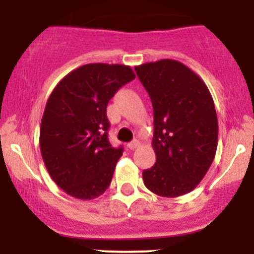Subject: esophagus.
Segmentation results:
<instances>
[{
	"instance_id": "esophagus-1",
	"label": "esophagus",
	"mask_w": 254,
	"mask_h": 254,
	"mask_svg": "<svg viewBox=\"0 0 254 254\" xmlns=\"http://www.w3.org/2000/svg\"><path fill=\"white\" fill-rule=\"evenodd\" d=\"M140 146V141L139 140H132L131 142L127 143V147L130 148V150H135V148H137Z\"/></svg>"
}]
</instances>
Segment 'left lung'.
I'll return each instance as SVG.
<instances>
[{"instance_id": "8db88e82", "label": "left lung", "mask_w": 254, "mask_h": 254, "mask_svg": "<svg viewBox=\"0 0 254 254\" xmlns=\"http://www.w3.org/2000/svg\"><path fill=\"white\" fill-rule=\"evenodd\" d=\"M153 108L156 162L142 172L146 188L176 198L193 190L209 171L217 148V115L204 81L172 59L135 66Z\"/></svg>"}]
</instances>
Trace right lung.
<instances>
[{
  "label": "right lung",
  "instance_id": "right-lung-1",
  "mask_svg": "<svg viewBox=\"0 0 254 254\" xmlns=\"http://www.w3.org/2000/svg\"><path fill=\"white\" fill-rule=\"evenodd\" d=\"M135 78L130 66L87 64L65 76L49 96L39 145L51 179L81 200L98 198L111 184L123 147L108 140L107 106Z\"/></svg>",
  "mask_w": 254,
  "mask_h": 254
}]
</instances>
